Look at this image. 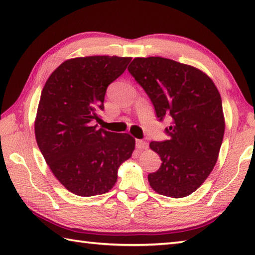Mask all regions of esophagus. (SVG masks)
Segmentation results:
<instances>
[{
    "mask_svg": "<svg viewBox=\"0 0 255 255\" xmlns=\"http://www.w3.org/2000/svg\"><path fill=\"white\" fill-rule=\"evenodd\" d=\"M136 147L139 150H145V149H148V142L144 141V140L139 139L136 141Z\"/></svg>",
    "mask_w": 255,
    "mask_h": 255,
    "instance_id": "34e87169",
    "label": "esophagus"
}]
</instances>
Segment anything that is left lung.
Returning a JSON list of instances; mask_svg holds the SVG:
<instances>
[{"instance_id":"8db88e82","label":"left lung","mask_w":255,"mask_h":255,"mask_svg":"<svg viewBox=\"0 0 255 255\" xmlns=\"http://www.w3.org/2000/svg\"><path fill=\"white\" fill-rule=\"evenodd\" d=\"M128 71L142 86L162 121L169 140L150 142L160 155V169L150 173L153 191L181 198L202 185L217 162L225 133L219 92L207 74L162 57L134 58Z\"/></svg>"}]
</instances>
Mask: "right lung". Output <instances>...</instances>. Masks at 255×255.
Returning a JSON list of instances; mask_svg holds the SVG:
<instances>
[{
    "label": "right lung",
    "instance_id": "obj_1",
    "mask_svg": "<svg viewBox=\"0 0 255 255\" xmlns=\"http://www.w3.org/2000/svg\"><path fill=\"white\" fill-rule=\"evenodd\" d=\"M130 57L90 56L62 62L41 91L35 119L38 147L57 180L78 196L107 193L118 167L130 158L134 138L97 128L107 86Z\"/></svg>",
    "mask_w": 255,
    "mask_h": 255
}]
</instances>
